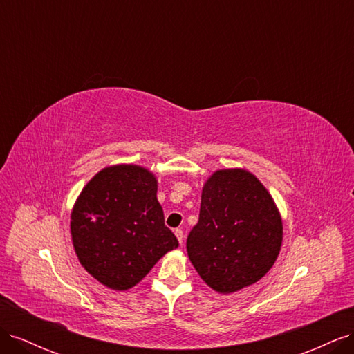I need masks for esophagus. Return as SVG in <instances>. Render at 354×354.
Here are the masks:
<instances>
[{
	"label": "esophagus",
	"mask_w": 354,
	"mask_h": 354,
	"mask_svg": "<svg viewBox=\"0 0 354 354\" xmlns=\"http://www.w3.org/2000/svg\"><path fill=\"white\" fill-rule=\"evenodd\" d=\"M174 233H176V236H177V239H178L180 245H181V243H183V238H185V234H183V230H181V229H176V230H174Z\"/></svg>",
	"instance_id": "34e87169"
}]
</instances>
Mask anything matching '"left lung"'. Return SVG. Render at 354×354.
<instances>
[{"label": "left lung", "mask_w": 354, "mask_h": 354, "mask_svg": "<svg viewBox=\"0 0 354 354\" xmlns=\"http://www.w3.org/2000/svg\"><path fill=\"white\" fill-rule=\"evenodd\" d=\"M282 243V220L269 192L245 169H221L202 189L199 221L187 254L218 292H234L272 269Z\"/></svg>", "instance_id": "1"}]
</instances>
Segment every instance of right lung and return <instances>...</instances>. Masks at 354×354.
Here are the masks:
<instances>
[{"label":"right lung","mask_w":354,"mask_h":354,"mask_svg":"<svg viewBox=\"0 0 354 354\" xmlns=\"http://www.w3.org/2000/svg\"><path fill=\"white\" fill-rule=\"evenodd\" d=\"M156 190L153 174L137 165L104 168L82 189L71 216L73 248L103 285L125 291L178 246Z\"/></svg>","instance_id":"1"}]
</instances>
